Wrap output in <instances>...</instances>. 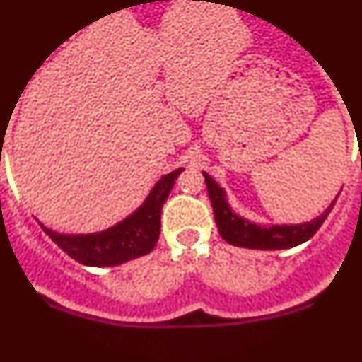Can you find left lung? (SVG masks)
I'll use <instances>...</instances> for the list:
<instances>
[{
	"mask_svg": "<svg viewBox=\"0 0 362 362\" xmlns=\"http://www.w3.org/2000/svg\"><path fill=\"white\" fill-rule=\"evenodd\" d=\"M206 190H209L210 203L214 209V217H216V225L219 228L221 238L233 246H241V248H254V250H284V248H292V246L300 245V243L308 241L313 233L321 228L328 214L334 209L335 197L332 204L325 210L322 216L317 219L303 223V225H274V226H261L250 223V221L243 219L238 214L230 210L226 203L225 190L210 177L206 172H203Z\"/></svg>",
	"mask_w": 362,
	"mask_h": 362,
	"instance_id": "8db88e82",
	"label": "left lung"
}]
</instances>
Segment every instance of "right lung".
<instances>
[{
  "label": "right lung",
  "mask_w": 362,
  "mask_h": 362,
  "mask_svg": "<svg viewBox=\"0 0 362 362\" xmlns=\"http://www.w3.org/2000/svg\"><path fill=\"white\" fill-rule=\"evenodd\" d=\"M183 168L170 172L159 179L148 194L143 206L116 226L86 235H66L41 225L43 232L78 263L88 267H116L130 259L150 254L159 239L161 209L170 194L177 175Z\"/></svg>",
  "instance_id": "add662e5"
}]
</instances>
